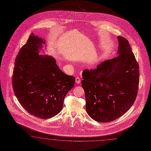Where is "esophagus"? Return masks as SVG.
<instances>
[{"mask_svg":"<svg viewBox=\"0 0 151 151\" xmlns=\"http://www.w3.org/2000/svg\"><path fill=\"white\" fill-rule=\"evenodd\" d=\"M75 82H76V83H80V82H81V80L78 77H77V78H76V79H75Z\"/></svg>","mask_w":151,"mask_h":151,"instance_id":"obj_1","label":"esophagus"}]
</instances>
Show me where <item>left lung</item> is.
<instances>
[{
	"mask_svg": "<svg viewBox=\"0 0 151 151\" xmlns=\"http://www.w3.org/2000/svg\"><path fill=\"white\" fill-rule=\"evenodd\" d=\"M118 38L116 57L82 73L86 111L98 122H110L122 116L130 109L137 95L139 64L129 41L122 36Z\"/></svg>",
	"mask_w": 151,
	"mask_h": 151,
	"instance_id": "left-lung-1",
	"label": "left lung"
}]
</instances>
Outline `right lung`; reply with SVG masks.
<instances>
[{
  "instance_id": "1",
  "label": "right lung",
  "mask_w": 151,
  "mask_h": 151,
  "mask_svg": "<svg viewBox=\"0 0 151 151\" xmlns=\"http://www.w3.org/2000/svg\"><path fill=\"white\" fill-rule=\"evenodd\" d=\"M43 40L32 33L20 49L12 73V88L21 106L39 118H50L61 111L75 78L64 73L55 60L40 55Z\"/></svg>"
}]
</instances>
